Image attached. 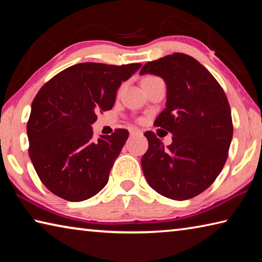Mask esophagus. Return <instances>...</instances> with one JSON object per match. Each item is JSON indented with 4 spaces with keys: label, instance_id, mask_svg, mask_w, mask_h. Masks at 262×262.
<instances>
[{
    "label": "esophagus",
    "instance_id": "esophagus-1",
    "mask_svg": "<svg viewBox=\"0 0 262 262\" xmlns=\"http://www.w3.org/2000/svg\"><path fill=\"white\" fill-rule=\"evenodd\" d=\"M129 133H130L132 136H140V135H142V132L140 129H137V128H130Z\"/></svg>",
    "mask_w": 262,
    "mask_h": 262
}]
</instances>
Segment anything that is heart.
<instances>
[{
	"label": "heart",
	"instance_id": "heart-1",
	"mask_svg": "<svg viewBox=\"0 0 262 262\" xmlns=\"http://www.w3.org/2000/svg\"><path fill=\"white\" fill-rule=\"evenodd\" d=\"M154 78H157V77H154V76H147V77H145V78L143 79V83H144V82H148V81H150V79H154Z\"/></svg>",
	"mask_w": 262,
	"mask_h": 262
}]
</instances>
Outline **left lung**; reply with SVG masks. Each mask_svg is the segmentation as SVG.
Wrapping results in <instances>:
<instances>
[{
  "label": "left lung",
  "mask_w": 262,
  "mask_h": 262,
  "mask_svg": "<svg viewBox=\"0 0 262 262\" xmlns=\"http://www.w3.org/2000/svg\"><path fill=\"white\" fill-rule=\"evenodd\" d=\"M166 84L165 110L155 125L172 134V143L147 132L148 151L141 159L149 186L163 196L188 200L206 190L228 158L233 126L223 89L194 57L174 53L148 62L140 72Z\"/></svg>",
  "instance_id": "left-lung-1"
}]
</instances>
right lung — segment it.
<instances>
[{"instance_id":"add662e5","label":"right lung","mask_w":262,"mask_h":262,"mask_svg":"<svg viewBox=\"0 0 262 262\" xmlns=\"http://www.w3.org/2000/svg\"><path fill=\"white\" fill-rule=\"evenodd\" d=\"M141 66L78 63L39 90L26 127L29 155L41 183L53 194L79 202L107 184L110 170L129 133L117 129L95 140L92 125L97 111L113 107L121 83Z\"/></svg>"}]
</instances>
